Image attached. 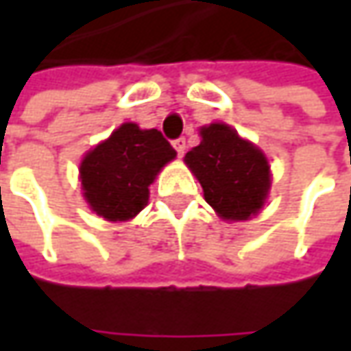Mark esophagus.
<instances>
[{
    "label": "esophagus",
    "instance_id": "1",
    "mask_svg": "<svg viewBox=\"0 0 351 351\" xmlns=\"http://www.w3.org/2000/svg\"><path fill=\"white\" fill-rule=\"evenodd\" d=\"M173 148H176L178 154L183 156V152H185V138H176L173 141Z\"/></svg>",
    "mask_w": 351,
    "mask_h": 351
}]
</instances>
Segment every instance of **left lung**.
Masks as SVG:
<instances>
[{"mask_svg":"<svg viewBox=\"0 0 351 351\" xmlns=\"http://www.w3.org/2000/svg\"><path fill=\"white\" fill-rule=\"evenodd\" d=\"M185 164L221 219L248 221L262 210L271 185L267 158L232 127H201V144L185 154Z\"/></svg>","mask_w":351,"mask_h":351,"instance_id":"obj_1","label":"left lung"}]
</instances>
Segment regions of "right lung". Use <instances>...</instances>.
Here are the masks:
<instances>
[{"label":"right lung","instance_id":"obj_1","mask_svg":"<svg viewBox=\"0 0 351 351\" xmlns=\"http://www.w3.org/2000/svg\"><path fill=\"white\" fill-rule=\"evenodd\" d=\"M176 158L160 130L123 123L84 156L80 180L89 209L111 223L130 221L148 203V187Z\"/></svg>","mask_w":351,"mask_h":351}]
</instances>
